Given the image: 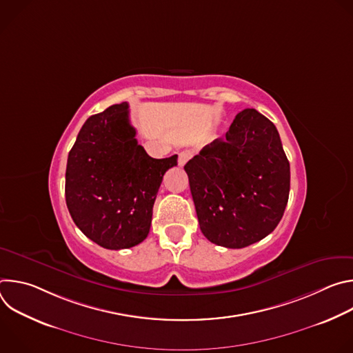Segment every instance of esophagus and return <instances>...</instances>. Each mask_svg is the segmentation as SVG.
I'll use <instances>...</instances> for the list:
<instances>
[{"label": "esophagus", "mask_w": 353, "mask_h": 353, "mask_svg": "<svg viewBox=\"0 0 353 353\" xmlns=\"http://www.w3.org/2000/svg\"><path fill=\"white\" fill-rule=\"evenodd\" d=\"M192 154L190 152V150H181V152L179 154V166H184L190 159H191Z\"/></svg>", "instance_id": "esophagus-1"}]
</instances>
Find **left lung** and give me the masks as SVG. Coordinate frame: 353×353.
<instances>
[{"instance_id": "1", "label": "left lung", "mask_w": 353, "mask_h": 353, "mask_svg": "<svg viewBox=\"0 0 353 353\" xmlns=\"http://www.w3.org/2000/svg\"><path fill=\"white\" fill-rule=\"evenodd\" d=\"M201 232L228 248L268 236L282 219L290 168L276 127L256 109L233 120L226 139L205 145L184 166Z\"/></svg>"}]
</instances>
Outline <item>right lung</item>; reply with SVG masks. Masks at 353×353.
Returning a JSON list of instances; mask_svg holds the SVG:
<instances>
[{"label":"right lung","mask_w":353,"mask_h":353,"mask_svg":"<svg viewBox=\"0 0 353 353\" xmlns=\"http://www.w3.org/2000/svg\"><path fill=\"white\" fill-rule=\"evenodd\" d=\"M135 135L128 103L113 105L85 121L68 154V211L103 248H130L146 239L163 174L177 166V155L150 158Z\"/></svg>","instance_id":"obj_1"}]
</instances>
